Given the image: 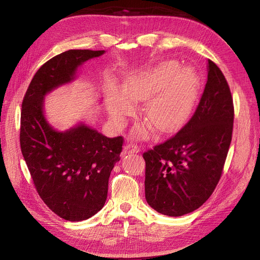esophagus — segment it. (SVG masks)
Wrapping results in <instances>:
<instances>
[{
    "label": "esophagus",
    "mask_w": 260,
    "mask_h": 260,
    "mask_svg": "<svg viewBox=\"0 0 260 260\" xmlns=\"http://www.w3.org/2000/svg\"><path fill=\"white\" fill-rule=\"evenodd\" d=\"M123 151H124L125 154H135V153H139L140 152V147L137 144L130 142L128 144H125Z\"/></svg>",
    "instance_id": "1"
}]
</instances>
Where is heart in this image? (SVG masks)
I'll use <instances>...</instances> for the list:
<instances>
[{
  "instance_id": "obj_1",
  "label": "heart",
  "mask_w": 260,
  "mask_h": 260,
  "mask_svg": "<svg viewBox=\"0 0 260 260\" xmlns=\"http://www.w3.org/2000/svg\"><path fill=\"white\" fill-rule=\"evenodd\" d=\"M199 90V77L190 67L179 68L175 60L162 61L131 76L123 90L113 89L108 95V112L122 122L135 112V102L146 100L143 119L160 133L174 131L191 112Z\"/></svg>"
}]
</instances>
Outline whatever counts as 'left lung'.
I'll return each instance as SVG.
<instances>
[{"mask_svg": "<svg viewBox=\"0 0 260 260\" xmlns=\"http://www.w3.org/2000/svg\"><path fill=\"white\" fill-rule=\"evenodd\" d=\"M205 89L191 119L175 136L143 154L145 199L170 217L201 207L216 188L229 151L234 119L231 91L208 59Z\"/></svg>", "mask_w": 260, "mask_h": 260, "instance_id": "left-lung-1", "label": "left lung"}]
</instances>
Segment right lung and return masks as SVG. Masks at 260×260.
<instances>
[{
	"instance_id": "1",
	"label": "right lung",
	"mask_w": 260,
	"mask_h": 260,
	"mask_svg": "<svg viewBox=\"0 0 260 260\" xmlns=\"http://www.w3.org/2000/svg\"><path fill=\"white\" fill-rule=\"evenodd\" d=\"M105 51L69 50L43 64L23 96L20 148L35 187L52 211L81 221L103 208L108 179L120 159L123 138H107L84 123L56 131L46 121V93L75 79L77 68Z\"/></svg>"
}]
</instances>
